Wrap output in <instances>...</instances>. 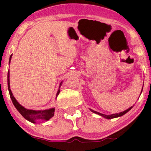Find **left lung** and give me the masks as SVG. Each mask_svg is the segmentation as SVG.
I'll return each mask as SVG.
<instances>
[{"label":"left lung","instance_id":"8db88e82","mask_svg":"<svg viewBox=\"0 0 151 151\" xmlns=\"http://www.w3.org/2000/svg\"><path fill=\"white\" fill-rule=\"evenodd\" d=\"M142 89L141 93H142ZM132 107H133V106L130 107V108H129V109H127V110L123 111V112H121V113H115V114H112V115H104V114H102V113H98V112H97V111H93V110H91V111L92 112L96 113V114L100 115H101V116L104 117H105V118H106V119H112V118H115V117H117L122 116V115H124L125 113H127L128 112V111H129L130 110H131V109H132Z\"/></svg>","mask_w":151,"mask_h":151}]
</instances>
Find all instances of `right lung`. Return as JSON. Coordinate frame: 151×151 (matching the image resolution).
<instances>
[{"label": "right lung", "instance_id": "add662e5", "mask_svg": "<svg viewBox=\"0 0 151 151\" xmlns=\"http://www.w3.org/2000/svg\"><path fill=\"white\" fill-rule=\"evenodd\" d=\"M12 58V55L9 58V63ZM62 83V82H61ZM60 83V85H61ZM7 85H8V90L9 92L10 98L12 99V102L17 109L18 112L21 114L23 117H24L27 120L31 122L32 123H36V120L38 119H45V120H49L51 117H52L54 115L55 109H50L49 110H44V111H34V110H29V109H27L24 108L23 106H21L19 103H18L14 98L13 94L10 89L9 86V71H8L7 73ZM60 93V89H58L57 93V96Z\"/></svg>", "mask_w": 151, "mask_h": 151}]
</instances>
